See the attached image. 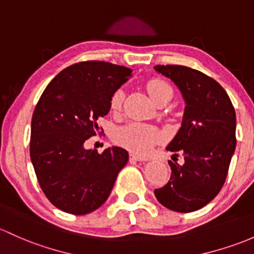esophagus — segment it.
Returning a JSON list of instances; mask_svg holds the SVG:
<instances>
[{"instance_id":"esophagus-1","label":"esophagus","mask_w":254,"mask_h":254,"mask_svg":"<svg viewBox=\"0 0 254 254\" xmlns=\"http://www.w3.org/2000/svg\"><path fill=\"white\" fill-rule=\"evenodd\" d=\"M129 159H130V161H148V159H146V157L138 156V155H135V154H130L129 155Z\"/></svg>"}]
</instances>
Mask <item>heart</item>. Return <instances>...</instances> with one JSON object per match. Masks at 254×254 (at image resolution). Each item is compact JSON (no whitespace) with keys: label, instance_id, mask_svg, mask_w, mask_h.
Here are the masks:
<instances>
[{"label":"heart","instance_id":"obj_1","mask_svg":"<svg viewBox=\"0 0 254 254\" xmlns=\"http://www.w3.org/2000/svg\"><path fill=\"white\" fill-rule=\"evenodd\" d=\"M146 89L151 99L157 103L161 99H171L173 89L166 81L161 78H151L146 82ZM122 105V91H116L110 100V108L113 111L120 110ZM114 139L119 145L130 150L134 154H148L152 146L161 139V133L154 127L144 124H128L119 128L114 134Z\"/></svg>","mask_w":254,"mask_h":254}]
</instances>
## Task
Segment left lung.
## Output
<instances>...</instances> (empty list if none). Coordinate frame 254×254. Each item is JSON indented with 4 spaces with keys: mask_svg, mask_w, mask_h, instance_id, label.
I'll use <instances>...</instances> for the list:
<instances>
[{
    "mask_svg": "<svg viewBox=\"0 0 254 254\" xmlns=\"http://www.w3.org/2000/svg\"><path fill=\"white\" fill-rule=\"evenodd\" d=\"M171 78L185 100L182 127L167 150L182 152L184 165L168 161L171 178L155 196L168 209L197 211L224 185L236 146V114L229 95L209 76L182 65H156Z\"/></svg>",
    "mask_w": 254,
    "mask_h": 254,
    "instance_id": "8db88e82",
    "label": "left lung"
}]
</instances>
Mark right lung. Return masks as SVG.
Here are the masks:
<instances>
[{"mask_svg": "<svg viewBox=\"0 0 254 254\" xmlns=\"http://www.w3.org/2000/svg\"><path fill=\"white\" fill-rule=\"evenodd\" d=\"M132 70L105 62H81L48 83L31 120L30 157L37 181L57 208L87 214L108 200L128 152L119 146L103 154L87 150L98 119L108 115L113 94Z\"/></svg>", "mask_w": 254, "mask_h": 254, "instance_id": "add662e5", "label": "right lung"}]
</instances>
